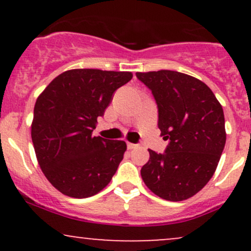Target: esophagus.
I'll use <instances>...</instances> for the list:
<instances>
[{
	"label": "esophagus",
	"mask_w": 251,
	"mask_h": 251,
	"mask_svg": "<svg viewBox=\"0 0 251 251\" xmlns=\"http://www.w3.org/2000/svg\"><path fill=\"white\" fill-rule=\"evenodd\" d=\"M135 146H137V145H135V144H132V143H127V149H128V150H132V149H134V148H135Z\"/></svg>",
	"instance_id": "1"
}]
</instances>
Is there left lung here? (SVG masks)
<instances>
[{
	"label": "left lung",
	"mask_w": 251,
	"mask_h": 251,
	"mask_svg": "<svg viewBox=\"0 0 251 251\" xmlns=\"http://www.w3.org/2000/svg\"><path fill=\"white\" fill-rule=\"evenodd\" d=\"M135 75L152 92L160 135L169 140L164 153L149 150L140 170L144 183L163 200H188L220 162L226 139L223 108L205 83L188 74L163 70Z\"/></svg>",
	"instance_id": "8db88e82"
}]
</instances>
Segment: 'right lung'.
I'll return each mask as SVG.
<instances>
[{
    "mask_svg": "<svg viewBox=\"0 0 251 251\" xmlns=\"http://www.w3.org/2000/svg\"><path fill=\"white\" fill-rule=\"evenodd\" d=\"M132 76L131 72L71 70L37 98L31 140L42 172L61 194L91 197L116 174L126 143L93 137L92 132L114 92Z\"/></svg>",
    "mask_w": 251,
    "mask_h": 251,
    "instance_id": "obj_1",
    "label": "right lung"
}]
</instances>
